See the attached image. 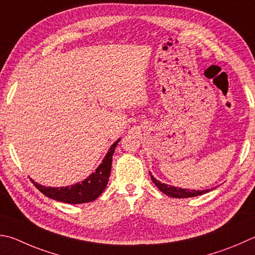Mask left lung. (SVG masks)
<instances>
[{"mask_svg":"<svg viewBox=\"0 0 255 255\" xmlns=\"http://www.w3.org/2000/svg\"><path fill=\"white\" fill-rule=\"evenodd\" d=\"M151 180L154 182V184L158 187L159 191L166 194L167 196L170 197H176V198H187V197H194V196H198L202 195V194H205L210 192V189H203V191H195V189H185V188H178L175 186H170V185H166L164 183L157 180L154 176L150 174Z\"/></svg>","mask_w":255,"mask_h":255,"instance_id":"left-lung-1","label":"left lung"}]
</instances>
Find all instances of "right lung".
<instances>
[{"instance_id":"right-lung-1","label":"right lung","mask_w":255,"mask_h":255,"mask_svg":"<svg viewBox=\"0 0 255 255\" xmlns=\"http://www.w3.org/2000/svg\"><path fill=\"white\" fill-rule=\"evenodd\" d=\"M119 141L120 139L113 143L107 155L105 156L103 163L98 166L96 172L92 173L85 180H82L81 183H77L66 187H45L31 179L32 183L43 195L55 201L68 203V204H82V203L95 201L107 186L110 172H112L113 155Z\"/></svg>"}]
</instances>
